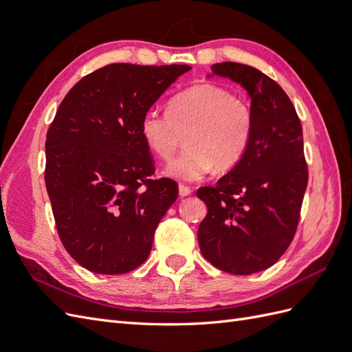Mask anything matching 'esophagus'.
<instances>
[{"mask_svg":"<svg viewBox=\"0 0 352 352\" xmlns=\"http://www.w3.org/2000/svg\"><path fill=\"white\" fill-rule=\"evenodd\" d=\"M192 194V189H190L189 186H185V185H179V195L180 197H188Z\"/></svg>","mask_w":352,"mask_h":352,"instance_id":"1","label":"esophagus"}]
</instances>
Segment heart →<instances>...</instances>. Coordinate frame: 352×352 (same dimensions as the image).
<instances>
[{"instance_id":"heart-1","label":"heart","mask_w":352,"mask_h":352,"mask_svg":"<svg viewBox=\"0 0 352 352\" xmlns=\"http://www.w3.org/2000/svg\"><path fill=\"white\" fill-rule=\"evenodd\" d=\"M254 117L250 105L212 83L190 87L168 101L166 114L146 111L141 119L145 145L158 158L175 154L185 133L186 150L170 162L164 175L195 182L212 167L228 170L247 153Z\"/></svg>"}]
</instances>
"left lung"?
<instances>
[{"instance_id":"1","label":"left lung","mask_w":352,"mask_h":352,"mask_svg":"<svg viewBox=\"0 0 352 352\" xmlns=\"http://www.w3.org/2000/svg\"><path fill=\"white\" fill-rule=\"evenodd\" d=\"M230 79L247 91L254 117L247 153L214 188L198 189L208 212L199 250L217 269L252 274L269 269L289 247L308 182L302 127L285 91L260 70L219 63L207 78Z\"/></svg>"}]
</instances>
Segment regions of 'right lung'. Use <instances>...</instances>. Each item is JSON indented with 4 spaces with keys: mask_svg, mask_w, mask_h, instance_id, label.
Returning <instances> with one entry per match:
<instances>
[{
    "mask_svg": "<svg viewBox=\"0 0 352 352\" xmlns=\"http://www.w3.org/2000/svg\"><path fill=\"white\" fill-rule=\"evenodd\" d=\"M190 69L114 63L80 79L60 104L47 133L45 185L63 245L89 272H132L151 252L177 185L150 179L141 119Z\"/></svg>",
    "mask_w": 352,
    "mask_h": 352,
    "instance_id": "1",
    "label": "right lung"
}]
</instances>
